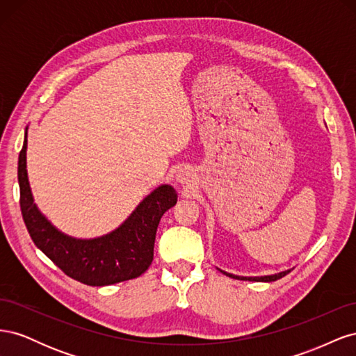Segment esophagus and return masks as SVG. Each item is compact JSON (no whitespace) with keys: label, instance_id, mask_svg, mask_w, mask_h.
Listing matches in <instances>:
<instances>
[{"label":"esophagus","instance_id":"1","mask_svg":"<svg viewBox=\"0 0 356 356\" xmlns=\"http://www.w3.org/2000/svg\"><path fill=\"white\" fill-rule=\"evenodd\" d=\"M191 181H193V172L187 168L181 169L177 174V182H179L181 186H188L191 184Z\"/></svg>","mask_w":356,"mask_h":356}]
</instances>
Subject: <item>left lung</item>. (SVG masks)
Wrapping results in <instances>:
<instances>
[{"mask_svg": "<svg viewBox=\"0 0 356 356\" xmlns=\"http://www.w3.org/2000/svg\"><path fill=\"white\" fill-rule=\"evenodd\" d=\"M218 268V267H217ZM218 270L229 276V277H233V279H239V281H251V282H273V281H277V279L284 277L285 275H288L293 268H288V270H284V272H279V273H273V275H264V276H239V275H233V273H229L225 270H221V268H218Z\"/></svg>", "mask_w": 356, "mask_h": 356, "instance_id": "8db88e82", "label": "left lung"}]
</instances>
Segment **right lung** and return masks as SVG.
Masks as SVG:
<instances>
[{
	"instance_id": "add662e5",
	"label": "right lung",
	"mask_w": 356,
	"mask_h": 356,
	"mask_svg": "<svg viewBox=\"0 0 356 356\" xmlns=\"http://www.w3.org/2000/svg\"><path fill=\"white\" fill-rule=\"evenodd\" d=\"M28 126L19 154L17 181L20 211L31 239L60 270L90 286L113 285L141 276L154 257L157 225L168 209L177 203V191L169 184L156 187L131 215L110 233L98 238H74L60 232L42 213L32 196L26 170Z\"/></svg>"
}]
</instances>
